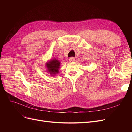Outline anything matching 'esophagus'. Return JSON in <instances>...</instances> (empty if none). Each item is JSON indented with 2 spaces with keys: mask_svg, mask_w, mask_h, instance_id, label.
Here are the masks:
<instances>
[{
  "mask_svg": "<svg viewBox=\"0 0 132 132\" xmlns=\"http://www.w3.org/2000/svg\"><path fill=\"white\" fill-rule=\"evenodd\" d=\"M74 60H75V58H74V57H71L69 58V61L70 62H74Z\"/></svg>",
  "mask_w": 132,
  "mask_h": 132,
  "instance_id": "esophagus-1",
  "label": "esophagus"
}]
</instances>
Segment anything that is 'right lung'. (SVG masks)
<instances>
[{
    "label": "right lung",
    "mask_w": 132,
    "mask_h": 132,
    "mask_svg": "<svg viewBox=\"0 0 132 132\" xmlns=\"http://www.w3.org/2000/svg\"><path fill=\"white\" fill-rule=\"evenodd\" d=\"M59 65L60 62L55 59L51 60V61L48 63L46 64L48 71H50L49 73H50L51 74H53L52 75H54L55 74L58 73V68H59Z\"/></svg>",
    "instance_id": "add662e5"
}]
</instances>
